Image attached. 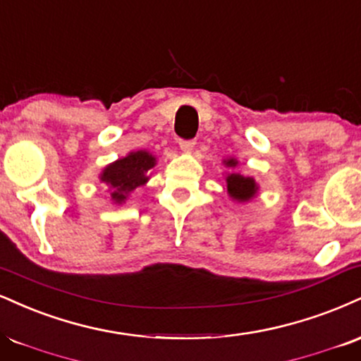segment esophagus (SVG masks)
I'll use <instances>...</instances> for the list:
<instances>
[{"mask_svg":"<svg viewBox=\"0 0 361 361\" xmlns=\"http://www.w3.org/2000/svg\"><path fill=\"white\" fill-rule=\"evenodd\" d=\"M195 147V139H180V149L185 153H192Z\"/></svg>","mask_w":361,"mask_h":361,"instance_id":"obj_1","label":"esophagus"}]
</instances>
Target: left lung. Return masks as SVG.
Returning <instances> with one entry per match:
<instances>
[{
    "label": "left lung",
    "mask_w": 361,
    "mask_h": 361,
    "mask_svg": "<svg viewBox=\"0 0 361 361\" xmlns=\"http://www.w3.org/2000/svg\"><path fill=\"white\" fill-rule=\"evenodd\" d=\"M224 164L227 168H235L238 161L235 158H228L225 159ZM225 181H227V193L230 195V198L235 200V202H249L257 195V190H259V185L255 183L254 178L250 176H244L240 175V173H228L227 178H225Z\"/></svg>",
    "instance_id": "obj_1"
}]
</instances>
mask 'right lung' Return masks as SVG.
<instances>
[{"mask_svg":"<svg viewBox=\"0 0 361 361\" xmlns=\"http://www.w3.org/2000/svg\"><path fill=\"white\" fill-rule=\"evenodd\" d=\"M156 164V158L147 151H133L124 158L107 164L101 173V181L111 188V200L114 203H124L129 193L137 186L146 185L149 180V169Z\"/></svg>","mask_w":361,"mask_h":361,"instance_id":"add662e5","label":"right lung"}]
</instances>
